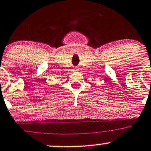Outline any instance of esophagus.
<instances>
[{"mask_svg":"<svg viewBox=\"0 0 151 151\" xmlns=\"http://www.w3.org/2000/svg\"><path fill=\"white\" fill-rule=\"evenodd\" d=\"M74 71H78V68H74Z\"/></svg>","mask_w":151,"mask_h":151,"instance_id":"1","label":"esophagus"}]
</instances>
